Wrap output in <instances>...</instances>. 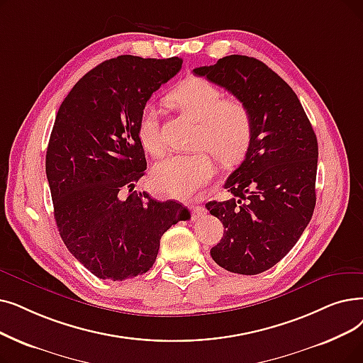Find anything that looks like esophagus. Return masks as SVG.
<instances>
[{"mask_svg":"<svg viewBox=\"0 0 363 363\" xmlns=\"http://www.w3.org/2000/svg\"><path fill=\"white\" fill-rule=\"evenodd\" d=\"M190 212H191V219L193 220L200 219V218L206 215V209H204L203 206H190Z\"/></svg>","mask_w":363,"mask_h":363,"instance_id":"1","label":"esophagus"}]
</instances>
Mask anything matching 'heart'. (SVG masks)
<instances>
[{"label":"heart","mask_w":363,"mask_h":363,"mask_svg":"<svg viewBox=\"0 0 363 363\" xmlns=\"http://www.w3.org/2000/svg\"><path fill=\"white\" fill-rule=\"evenodd\" d=\"M170 102L194 121V147L208 148L223 163H235L247 152L254 138V120L239 99H224V93L203 78H190L170 93ZM140 144L152 154L164 150L155 109L145 105L139 116ZM213 162L206 151L170 154L159 160L151 172L157 191L173 199H190L213 177Z\"/></svg>","instance_id":"obj_1"}]
</instances>
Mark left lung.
<instances>
[{"label": "left lung", "instance_id": "left-lung-1", "mask_svg": "<svg viewBox=\"0 0 363 363\" xmlns=\"http://www.w3.org/2000/svg\"><path fill=\"white\" fill-rule=\"evenodd\" d=\"M242 101L254 138L224 188L233 194L206 208L224 225L212 259L238 274L272 269L295 246L316 206L318 139L289 84L261 60L242 55L194 69Z\"/></svg>", "mask_w": 363, "mask_h": 363}]
</instances>
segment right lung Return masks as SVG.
I'll list each match as a JSON object with an SVG mask.
<instances>
[{"instance_id": "right-lung-1", "label": "right lung", "mask_w": 363, "mask_h": 363, "mask_svg": "<svg viewBox=\"0 0 363 363\" xmlns=\"http://www.w3.org/2000/svg\"><path fill=\"white\" fill-rule=\"evenodd\" d=\"M181 67V57L105 60L78 80L57 111L45 154L55 220L68 250L99 279L147 273L162 235L190 219L177 201L133 191L147 169L140 111Z\"/></svg>"}]
</instances>
